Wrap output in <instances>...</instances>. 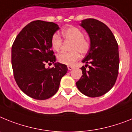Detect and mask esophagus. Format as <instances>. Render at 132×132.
<instances>
[{
  "mask_svg": "<svg viewBox=\"0 0 132 132\" xmlns=\"http://www.w3.org/2000/svg\"><path fill=\"white\" fill-rule=\"evenodd\" d=\"M74 68L73 66H68V69L69 70H72Z\"/></svg>",
  "mask_w": 132,
  "mask_h": 132,
  "instance_id": "esophagus-1",
  "label": "esophagus"
}]
</instances>
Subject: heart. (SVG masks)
<instances>
[{"instance_id": "b5f03b06", "label": "heart", "mask_w": 132, "mask_h": 132, "mask_svg": "<svg viewBox=\"0 0 132 132\" xmlns=\"http://www.w3.org/2000/svg\"><path fill=\"white\" fill-rule=\"evenodd\" d=\"M62 35L66 40L72 41L70 52H61L58 55L60 63L66 65H73L80 58V52L86 54L90 48V43L88 39L84 37L83 32L75 26H70L62 31ZM51 46L56 51L60 50L62 44V40L58 34H54L51 38Z\"/></svg>"}]
</instances>
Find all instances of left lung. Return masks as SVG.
<instances>
[{"instance_id": "8db88e82", "label": "left lung", "mask_w": 132, "mask_h": 132, "mask_svg": "<svg viewBox=\"0 0 132 132\" xmlns=\"http://www.w3.org/2000/svg\"><path fill=\"white\" fill-rule=\"evenodd\" d=\"M80 26L88 32L90 48L82 62V77L76 82L83 94L95 98L107 93L115 84L118 75V44L110 29L94 18L82 20ZM88 66V69L86 68Z\"/></svg>"}]
</instances>
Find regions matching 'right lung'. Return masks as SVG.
I'll return each instance as SVG.
<instances>
[{
    "instance_id": "obj_1",
    "label": "right lung",
    "mask_w": 132,
    "mask_h": 132,
    "mask_svg": "<svg viewBox=\"0 0 132 132\" xmlns=\"http://www.w3.org/2000/svg\"><path fill=\"white\" fill-rule=\"evenodd\" d=\"M59 29L52 22L35 20L17 35L12 46L11 62L14 77L20 90L36 100H46L56 93L66 65L56 63L51 49V38ZM46 63L55 64L46 69Z\"/></svg>"
}]
</instances>
